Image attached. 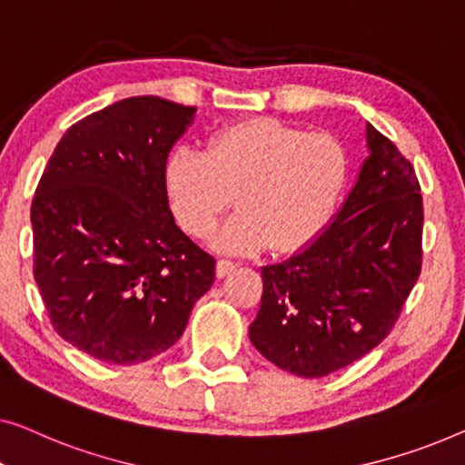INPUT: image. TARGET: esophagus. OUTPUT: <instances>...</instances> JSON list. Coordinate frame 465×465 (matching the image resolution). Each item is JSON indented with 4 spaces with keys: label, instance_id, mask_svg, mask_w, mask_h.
Instances as JSON below:
<instances>
[{
    "label": "esophagus",
    "instance_id": "esophagus-1",
    "mask_svg": "<svg viewBox=\"0 0 465 465\" xmlns=\"http://www.w3.org/2000/svg\"><path fill=\"white\" fill-rule=\"evenodd\" d=\"M235 267H238V263H235V261H232V259H219L217 261V276L219 278H225L227 273H232Z\"/></svg>",
    "mask_w": 465,
    "mask_h": 465
}]
</instances>
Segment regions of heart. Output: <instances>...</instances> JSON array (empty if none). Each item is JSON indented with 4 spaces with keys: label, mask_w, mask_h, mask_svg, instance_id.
<instances>
[{
    "label": "heart",
    "mask_w": 465,
    "mask_h": 465,
    "mask_svg": "<svg viewBox=\"0 0 465 465\" xmlns=\"http://www.w3.org/2000/svg\"><path fill=\"white\" fill-rule=\"evenodd\" d=\"M345 181L337 139L272 117H248L214 130L204 152L179 149L164 168L174 217L193 238H208L238 202L240 214L221 248L295 251L322 230Z\"/></svg>",
    "instance_id": "obj_1"
}]
</instances>
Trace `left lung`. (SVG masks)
<instances>
[{"label": "left lung", "instance_id": "left-lung-1", "mask_svg": "<svg viewBox=\"0 0 465 465\" xmlns=\"http://www.w3.org/2000/svg\"><path fill=\"white\" fill-rule=\"evenodd\" d=\"M366 149L331 225L291 259L261 270L263 297L248 335L267 361L297 377H326L377 348L421 273L415 168L371 124Z\"/></svg>", "mask_w": 465, "mask_h": 465}]
</instances>
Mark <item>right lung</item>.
<instances>
[{
  "instance_id": "add662e5",
  "label": "right lung",
  "mask_w": 465,
  "mask_h": 465,
  "mask_svg": "<svg viewBox=\"0 0 465 465\" xmlns=\"http://www.w3.org/2000/svg\"><path fill=\"white\" fill-rule=\"evenodd\" d=\"M195 107L130 96L71 126L37 183L34 276L64 341L111 364L166 351L214 282L174 223L164 168Z\"/></svg>"
}]
</instances>
